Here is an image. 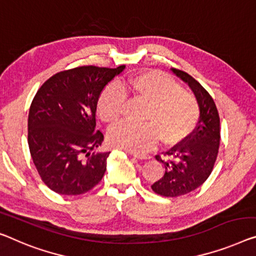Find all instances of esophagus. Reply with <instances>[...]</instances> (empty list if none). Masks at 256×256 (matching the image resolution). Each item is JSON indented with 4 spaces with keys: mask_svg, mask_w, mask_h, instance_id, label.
Returning a JSON list of instances; mask_svg holds the SVG:
<instances>
[{
    "mask_svg": "<svg viewBox=\"0 0 256 256\" xmlns=\"http://www.w3.org/2000/svg\"><path fill=\"white\" fill-rule=\"evenodd\" d=\"M133 158H136L138 160H150V155H148V154H133Z\"/></svg>",
    "mask_w": 256,
    "mask_h": 256,
    "instance_id": "obj_1",
    "label": "esophagus"
}]
</instances>
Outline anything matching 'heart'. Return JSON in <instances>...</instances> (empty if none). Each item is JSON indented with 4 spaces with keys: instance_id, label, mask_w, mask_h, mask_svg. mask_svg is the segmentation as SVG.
Masks as SVG:
<instances>
[{
    "instance_id": "1",
    "label": "heart",
    "mask_w": 256,
    "mask_h": 256,
    "mask_svg": "<svg viewBox=\"0 0 256 256\" xmlns=\"http://www.w3.org/2000/svg\"><path fill=\"white\" fill-rule=\"evenodd\" d=\"M125 94L146 104L138 126L120 125L112 128L108 141L112 147L131 152L152 150L161 138L166 144L182 142L190 134L199 118L196 98L182 90L179 84L161 71H144L128 78L122 86L109 85L98 100V114L108 125L120 123Z\"/></svg>"
}]
</instances>
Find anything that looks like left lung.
<instances>
[{"label":"left lung","mask_w":256,"mask_h":256,"mask_svg":"<svg viewBox=\"0 0 256 256\" xmlns=\"http://www.w3.org/2000/svg\"><path fill=\"white\" fill-rule=\"evenodd\" d=\"M171 70L196 95L200 117L188 138L166 152V161L156 155V160L164 166L166 172L152 185V190L168 198L188 194L207 180L218 154L220 139V116L212 98L188 74L177 68Z\"/></svg>","instance_id":"obj_1"}]
</instances>
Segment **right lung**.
Listing matches in <instances>:
<instances>
[{
	"label": "right lung",
	"instance_id": "obj_1",
	"mask_svg": "<svg viewBox=\"0 0 256 256\" xmlns=\"http://www.w3.org/2000/svg\"><path fill=\"white\" fill-rule=\"evenodd\" d=\"M124 68H74L54 74L36 92L28 112V147L41 179L54 192L79 196L101 182L110 152H96L104 141L95 128L98 100Z\"/></svg>",
	"mask_w": 256,
	"mask_h": 256
}]
</instances>
